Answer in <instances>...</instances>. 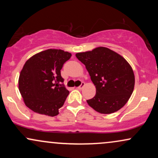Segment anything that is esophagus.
Masks as SVG:
<instances>
[{
  "label": "esophagus",
  "mask_w": 158,
  "mask_h": 158,
  "mask_svg": "<svg viewBox=\"0 0 158 158\" xmlns=\"http://www.w3.org/2000/svg\"><path fill=\"white\" fill-rule=\"evenodd\" d=\"M84 86H85V82H84V81H81V85H79V87H77V88H78V89H79V90H81V89H82L83 87H84Z\"/></svg>",
  "instance_id": "esophagus-1"
}]
</instances>
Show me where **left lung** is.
Masks as SVG:
<instances>
[{
  "instance_id": "left-lung-1",
  "label": "left lung",
  "mask_w": 158,
  "mask_h": 158,
  "mask_svg": "<svg viewBox=\"0 0 158 158\" xmlns=\"http://www.w3.org/2000/svg\"><path fill=\"white\" fill-rule=\"evenodd\" d=\"M76 56L85 65L96 87V95L87 100L88 104L96 111L105 114L122 108L135 88V74L128 61L104 47L78 52Z\"/></svg>"
}]
</instances>
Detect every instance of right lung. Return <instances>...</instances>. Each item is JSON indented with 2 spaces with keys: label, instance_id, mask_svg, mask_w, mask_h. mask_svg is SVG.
Here are the masks:
<instances>
[{
  "label": "right lung",
  "instance_id": "right-lung-1",
  "mask_svg": "<svg viewBox=\"0 0 158 158\" xmlns=\"http://www.w3.org/2000/svg\"><path fill=\"white\" fill-rule=\"evenodd\" d=\"M71 53L48 49L32 56L26 61L19 76V88L25 105L32 111L54 117L59 114L69 91L61 70Z\"/></svg>",
  "mask_w": 158,
  "mask_h": 158
}]
</instances>
